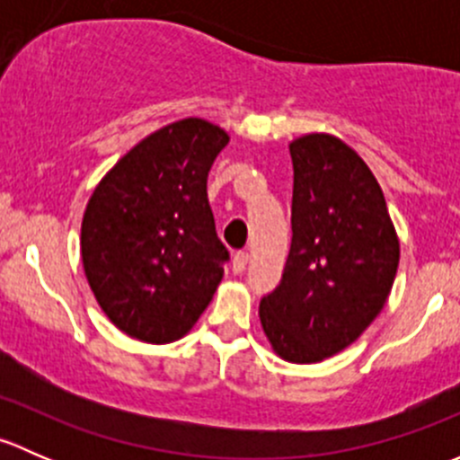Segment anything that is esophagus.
<instances>
[{
	"label": "esophagus",
	"instance_id": "obj_1",
	"mask_svg": "<svg viewBox=\"0 0 460 460\" xmlns=\"http://www.w3.org/2000/svg\"><path fill=\"white\" fill-rule=\"evenodd\" d=\"M247 262H249V253L244 252H238L234 256V273H243L244 269H247Z\"/></svg>",
	"mask_w": 460,
	"mask_h": 460
}]
</instances>
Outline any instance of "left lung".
Returning <instances> with one entry per match:
<instances>
[{
	"instance_id": "obj_1",
	"label": "left lung",
	"mask_w": 460,
	"mask_h": 460,
	"mask_svg": "<svg viewBox=\"0 0 460 460\" xmlns=\"http://www.w3.org/2000/svg\"><path fill=\"white\" fill-rule=\"evenodd\" d=\"M291 249L282 280L260 300L273 351L320 363L349 347L378 316L396 278L398 235L363 157L338 137L289 144Z\"/></svg>"
}]
</instances>
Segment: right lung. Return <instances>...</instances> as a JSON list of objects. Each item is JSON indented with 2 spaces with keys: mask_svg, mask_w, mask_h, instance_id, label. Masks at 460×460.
<instances>
[{
  "mask_svg": "<svg viewBox=\"0 0 460 460\" xmlns=\"http://www.w3.org/2000/svg\"><path fill=\"white\" fill-rule=\"evenodd\" d=\"M229 136L187 118L144 137L102 178L82 220V262L102 312L137 341L182 338L211 303L229 252L207 178Z\"/></svg>",
  "mask_w": 460,
  "mask_h": 460,
  "instance_id": "add662e5",
  "label": "right lung"
}]
</instances>
